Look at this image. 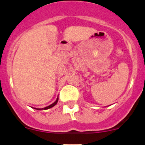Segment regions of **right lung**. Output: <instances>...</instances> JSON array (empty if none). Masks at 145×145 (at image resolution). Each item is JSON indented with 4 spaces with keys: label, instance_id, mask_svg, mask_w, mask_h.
Segmentation results:
<instances>
[{
    "label": "right lung",
    "instance_id": "right-lung-1",
    "mask_svg": "<svg viewBox=\"0 0 145 145\" xmlns=\"http://www.w3.org/2000/svg\"><path fill=\"white\" fill-rule=\"evenodd\" d=\"M58 100H59V98H57V99L56 100V101L54 103H53L52 104H51V105H49V106H47V107H45V108H42V109H40V108H35V109H37V110H47V109H50V108H52L53 106H54V105H56V104L57 103V102H58Z\"/></svg>",
    "mask_w": 145,
    "mask_h": 145
}]
</instances>
